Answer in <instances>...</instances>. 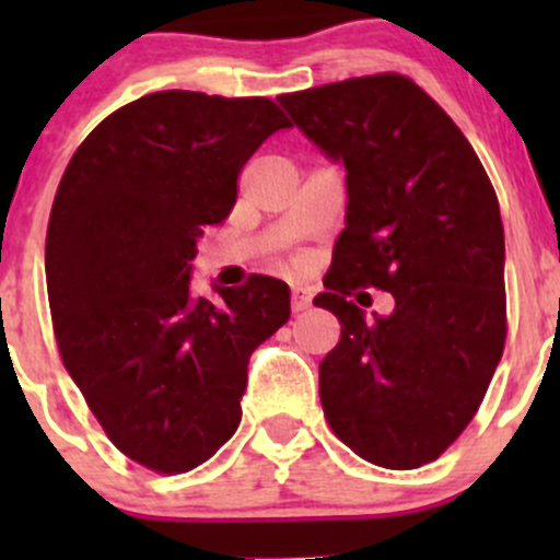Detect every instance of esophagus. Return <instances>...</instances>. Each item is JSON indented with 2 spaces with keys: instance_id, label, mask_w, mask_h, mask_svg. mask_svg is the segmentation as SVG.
Returning a JSON list of instances; mask_svg holds the SVG:
<instances>
[{
  "instance_id": "obj_1",
  "label": "esophagus",
  "mask_w": 560,
  "mask_h": 560,
  "mask_svg": "<svg viewBox=\"0 0 560 560\" xmlns=\"http://www.w3.org/2000/svg\"><path fill=\"white\" fill-rule=\"evenodd\" d=\"M312 290H306V287H292V312H306L312 306Z\"/></svg>"
}]
</instances>
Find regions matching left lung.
<instances>
[{"label": "left lung", "mask_w": 560, "mask_h": 560, "mask_svg": "<svg viewBox=\"0 0 560 560\" xmlns=\"http://www.w3.org/2000/svg\"><path fill=\"white\" fill-rule=\"evenodd\" d=\"M279 103L347 167V228L314 298L341 322L319 363L322 409L363 460L420 468L466 431L504 352L499 197L466 135L411 78H349ZM365 285L394 292L393 315L353 306Z\"/></svg>", "instance_id": "1"}]
</instances>
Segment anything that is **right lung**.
Returning <instances> with one entry per match:
<instances>
[{"label": "right lung", "mask_w": 560, "mask_h": 560, "mask_svg": "<svg viewBox=\"0 0 560 560\" xmlns=\"http://www.w3.org/2000/svg\"><path fill=\"white\" fill-rule=\"evenodd\" d=\"M292 127L268 97L156 92L78 145L45 235L65 369L124 455L156 474L206 463L235 433L254 349L290 319V287L248 276L191 292L206 224L233 211L248 156Z\"/></svg>", "instance_id": "1"}]
</instances>
